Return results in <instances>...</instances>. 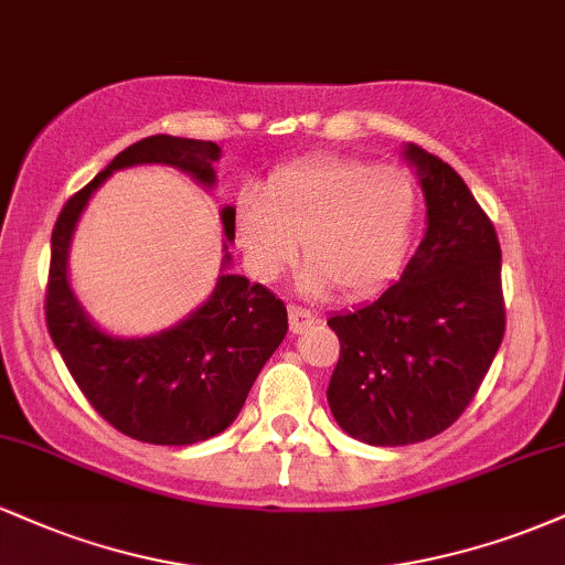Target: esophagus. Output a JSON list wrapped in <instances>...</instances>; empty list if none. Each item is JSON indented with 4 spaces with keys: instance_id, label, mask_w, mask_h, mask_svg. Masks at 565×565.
Wrapping results in <instances>:
<instances>
[{
    "instance_id": "1",
    "label": "esophagus",
    "mask_w": 565,
    "mask_h": 565,
    "mask_svg": "<svg viewBox=\"0 0 565 565\" xmlns=\"http://www.w3.org/2000/svg\"><path fill=\"white\" fill-rule=\"evenodd\" d=\"M316 321H319V319H316L310 310L300 308V305H289V329H291V334H302L305 329H308L310 323H316Z\"/></svg>"
}]
</instances>
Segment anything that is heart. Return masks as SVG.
<instances>
[{
	"instance_id": "heart-1",
	"label": "heart",
	"mask_w": 565,
	"mask_h": 565,
	"mask_svg": "<svg viewBox=\"0 0 565 565\" xmlns=\"http://www.w3.org/2000/svg\"><path fill=\"white\" fill-rule=\"evenodd\" d=\"M417 220V191L398 167L359 159H310L276 172L260 193L236 204L244 260L263 281H276L300 257L308 295L340 284L345 295H369L398 274Z\"/></svg>"
}]
</instances>
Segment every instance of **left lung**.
I'll return each mask as SVG.
<instances>
[{"label": "left lung", "instance_id": "1", "mask_svg": "<svg viewBox=\"0 0 565 565\" xmlns=\"http://www.w3.org/2000/svg\"><path fill=\"white\" fill-rule=\"evenodd\" d=\"M425 193L423 244L391 289L329 319L340 361L329 408L369 446L419 444L459 419L504 337L502 249L465 180L408 142Z\"/></svg>", "mask_w": 565, "mask_h": 565}]
</instances>
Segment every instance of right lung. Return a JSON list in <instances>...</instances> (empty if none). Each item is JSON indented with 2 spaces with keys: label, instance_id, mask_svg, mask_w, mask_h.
Segmentation results:
<instances>
[{
  "label": "right lung",
  "instance_id": "1",
  "mask_svg": "<svg viewBox=\"0 0 565 565\" xmlns=\"http://www.w3.org/2000/svg\"><path fill=\"white\" fill-rule=\"evenodd\" d=\"M220 146L153 135L125 148L111 164L74 193L53 228L44 316L71 377L106 423L157 446H188L223 433L242 412L265 361L287 337V308L263 284L223 274L210 300L188 319L151 337L103 332L84 313L68 284V246L84 206L108 174L135 164H167L215 185ZM225 238L236 236V210L220 212ZM228 249V244H225ZM231 263L225 252L223 270Z\"/></svg>",
  "mask_w": 565,
  "mask_h": 565
}]
</instances>
